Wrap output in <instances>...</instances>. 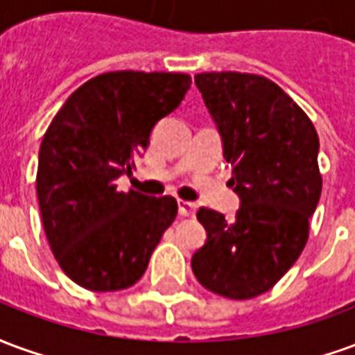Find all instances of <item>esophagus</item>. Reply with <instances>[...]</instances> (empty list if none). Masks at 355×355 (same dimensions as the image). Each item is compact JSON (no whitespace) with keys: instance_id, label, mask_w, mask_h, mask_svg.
I'll return each instance as SVG.
<instances>
[{"instance_id":"1","label":"esophagus","mask_w":355,"mask_h":355,"mask_svg":"<svg viewBox=\"0 0 355 355\" xmlns=\"http://www.w3.org/2000/svg\"><path fill=\"white\" fill-rule=\"evenodd\" d=\"M178 215L180 216H193L196 215V203L190 201H178Z\"/></svg>"}]
</instances>
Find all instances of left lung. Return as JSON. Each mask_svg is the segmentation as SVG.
Returning <instances> with one entry per match:
<instances>
[{
  "label": "left lung",
  "instance_id": "obj_1",
  "mask_svg": "<svg viewBox=\"0 0 355 355\" xmlns=\"http://www.w3.org/2000/svg\"><path fill=\"white\" fill-rule=\"evenodd\" d=\"M193 80L239 198L234 223L200 209L207 239L192 257L193 275L220 297H259L287 274L308 241L321 196L320 139L304 112L262 76L209 72Z\"/></svg>",
  "mask_w": 355,
  "mask_h": 355
}]
</instances>
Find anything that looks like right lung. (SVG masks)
Segmentation results:
<instances>
[{"label": "right lung", "instance_id": "1", "mask_svg": "<svg viewBox=\"0 0 355 355\" xmlns=\"http://www.w3.org/2000/svg\"><path fill=\"white\" fill-rule=\"evenodd\" d=\"M192 85L186 73L108 72L73 91L40 148L37 200L43 228L64 274L96 293L139 282L177 216L171 196L119 192L155 123Z\"/></svg>", "mask_w": 355, "mask_h": 355}]
</instances>
